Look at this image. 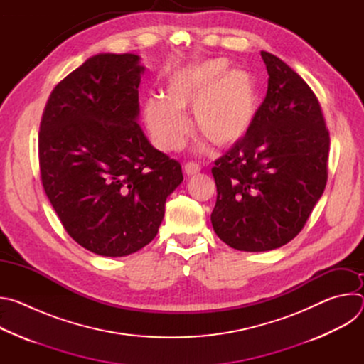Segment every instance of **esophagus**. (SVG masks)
Returning a JSON list of instances; mask_svg holds the SVG:
<instances>
[{
	"mask_svg": "<svg viewBox=\"0 0 364 364\" xmlns=\"http://www.w3.org/2000/svg\"><path fill=\"white\" fill-rule=\"evenodd\" d=\"M200 166L197 164V163H193V161H190V163H186L184 164V173L187 174V176H196L197 173H200Z\"/></svg>",
	"mask_w": 364,
	"mask_h": 364,
	"instance_id": "1",
	"label": "esophagus"
}]
</instances>
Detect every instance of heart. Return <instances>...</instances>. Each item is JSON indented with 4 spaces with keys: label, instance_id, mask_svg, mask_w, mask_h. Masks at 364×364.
I'll return each instance as SVG.
<instances>
[{
    "label": "heart",
    "instance_id": "b5f03b06",
    "mask_svg": "<svg viewBox=\"0 0 364 364\" xmlns=\"http://www.w3.org/2000/svg\"><path fill=\"white\" fill-rule=\"evenodd\" d=\"M193 108V125L218 146H232L252 129L259 111L253 75L230 69L226 58H212L176 68L164 96L145 100V122L154 142L164 151L180 148L188 132L184 112Z\"/></svg>",
    "mask_w": 364,
    "mask_h": 364
}]
</instances>
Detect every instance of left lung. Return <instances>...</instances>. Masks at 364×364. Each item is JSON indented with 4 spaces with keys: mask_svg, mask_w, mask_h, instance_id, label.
I'll return each mask as SVG.
<instances>
[{
    "mask_svg": "<svg viewBox=\"0 0 364 364\" xmlns=\"http://www.w3.org/2000/svg\"><path fill=\"white\" fill-rule=\"evenodd\" d=\"M267 96L249 134L215 161L212 225L230 247L265 252L305 226L327 184L330 134L316 93L279 58L261 51Z\"/></svg>",
    "mask_w": 364,
    "mask_h": 364,
    "instance_id": "obj_1",
    "label": "left lung"
}]
</instances>
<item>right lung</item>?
I'll return each instance as SVG.
<instances>
[{
    "label": "right lung",
    "instance_id": "right-lung-1",
    "mask_svg": "<svg viewBox=\"0 0 364 364\" xmlns=\"http://www.w3.org/2000/svg\"><path fill=\"white\" fill-rule=\"evenodd\" d=\"M142 72L136 55H96L58 83L40 122L44 191L69 236L100 256L148 245L183 181L136 122Z\"/></svg>",
    "mask_w": 364,
    "mask_h": 364
}]
</instances>
